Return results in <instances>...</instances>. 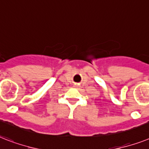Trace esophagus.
Instances as JSON below:
<instances>
[{
    "mask_svg": "<svg viewBox=\"0 0 149 149\" xmlns=\"http://www.w3.org/2000/svg\"><path fill=\"white\" fill-rule=\"evenodd\" d=\"M74 87H75V88H79V86H78V84H75V85H74Z\"/></svg>",
    "mask_w": 149,
    "mask_h": 149,
    "instance_id": "34e87169",
    "label": "esophagus"
}]
</instances>
